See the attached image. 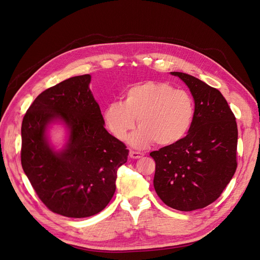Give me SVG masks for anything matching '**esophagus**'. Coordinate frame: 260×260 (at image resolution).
Segmentation results:
<instances>
[{"label":"esophagus","instance_id":"34e87169","mask_svg":"<svg viewBox=\"0 0 260 260\" xmlns=\"http://www.w3.org/2000/svg\"><path fill=\"white\" fill-rule=\"evenodd\" d=\"M143 155L144 154L140 153V152H135V151L129 152V156H131V158H133V159H138V158H141Z\"/></svg>","mask_w":260,"mask_h":260}]
</instances>
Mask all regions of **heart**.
<instances>
[{"label": "heart", "instance_id": "1", "mask_svg": "<svg viewBox=\"0 0 260 260\" xmlns=\"http://www.w3.org/2000/svg\"><path fill=\"white\" fill-rule=\"evenodd\" d=\"M194 111L193 99L184 90L166 82H144L126 89L121 103H109L102 117L119 141L127 139L137 118L140 127L131 136L129 144L144 150L155 142L170 146L182 141L192 125Z\"/></svg>", "mask_w": 260, "mask_h": 260}]
</instances>
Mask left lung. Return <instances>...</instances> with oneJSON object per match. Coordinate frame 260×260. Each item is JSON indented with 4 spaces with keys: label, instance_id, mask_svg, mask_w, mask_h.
I'll return each mask as SVG.
<instances>
[{
    "label": "left lung",
    "instance_id": "obj_1",
    "mask_svg": "<svg viewBox=\"0 0 260 260\" xmlns=\"http://www.w3.org/2000/svg\"><path fill=\"white\" fill-rule=\"evenodd\" d=\"M189 88L194 119L176 144L150 155L156 162L154 188L169 207L180 211L204 208L216 201L237 168L236 118L218 89L183 72H171Z\"/></svg>",
    "mask_w": 260,
    "mask_h": 260
}]
</instances>
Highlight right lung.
<instances>
[{
  "instance_id": "right-lung-1",
  "label": "right lung",
  "mask_w": 260,
  "mask_h": 260,
  "mask_svg": "<svg viewBox=\"0 0 260 260\" xmlns=\"http://www.w3.org/2000/svg\"><path fill=\"white\" fill-rule=\"evenodd\" d=\"M90 82L89 74L73 76L44 90L22 121L23 171L43 204L68 218L93 216L107 206L128 156L125 144L105 129ZM55 122L68 132L61 150L47 137Z\"/></svg>"
}]
</instances>
